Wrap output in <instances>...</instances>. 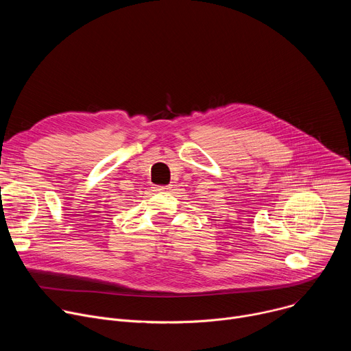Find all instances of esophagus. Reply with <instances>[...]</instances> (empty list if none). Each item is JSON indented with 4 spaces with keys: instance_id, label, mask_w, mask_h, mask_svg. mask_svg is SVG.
I'll use <instances>...</instances> for the list:
<instances>
[{
    "instance_id": "34e87169",
    "label": "esophagus",
    "mask_w": 351,
    "mask_h": 351,
    "mask_svg": "<svg viewBox=\"0 0 351 351\" xmlns=\"http://www.w3.org/2000/svg\"><path fill=\"white\" fill-rule=\"evenodd\" d=\"M171 187H172V186H158L157 190H158V191H168V190H171Z\"/></svg>"
}]
</instances>
